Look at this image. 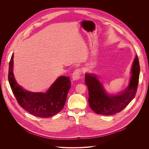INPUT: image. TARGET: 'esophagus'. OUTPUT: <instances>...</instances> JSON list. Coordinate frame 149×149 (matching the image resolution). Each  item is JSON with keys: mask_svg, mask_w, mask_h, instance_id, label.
<instances>
[{"mask_svg": "<svg viewBox=\"0 0 149 149\" xmlns=\"http://www.w3.org/2000/svg\"><path fill=\"white\" fill-rule=\"evenodd\" d=\"M81 73V69H79L76 70L72 74V80L73 81L78 80L80 77Z\"/></svg>", "mask_w": 149, "mask_h": 149, "instance_id": "1", "label": "esophagus"}]
</instances>
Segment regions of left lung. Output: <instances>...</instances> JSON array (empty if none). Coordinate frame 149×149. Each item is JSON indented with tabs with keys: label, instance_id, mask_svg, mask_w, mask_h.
<instances>
[{
	"label": "left lung",
	"instance_id": "1",
	"mask_svg": "<svg viewBox=\"0 0 149 149\" xmlns=\"http://www.w3.org/2000/svg\"><path fill=\"white\" fill-rule=\"evenodd\" d=\"M139 73V60L136 56L131 67L128 85L115 95L108 93L95 74L86 73L85 83L89 91L88 103L91 108L96 113L103 115H112L122 111L135 96Z\"/></svg>",
	"mask_w": 149,
	"mask_h": 149
}]
</instances>
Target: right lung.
Wrapping results in <instances>:
<instances>
[{"label": "right lung", "instance_id": "right-lung-1", "mask_svg": "<svg viewBox=\"0 0 149 149\" xmlns=\"http://www.w3.org/2000/svg\"><path fill=\"white\" fill-rule=\"evenodd\" d=\"M14 54L8 70V81L13 92L20 106L30 113L40 118L56 115L63 108L70 88L69 77L60 76L46 92H33L19 85L14 76Z\"/></svg>", "mask_w": 149, "mask_h": 149}]
</instances>
